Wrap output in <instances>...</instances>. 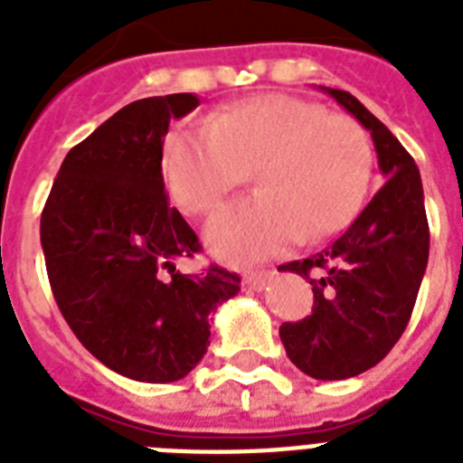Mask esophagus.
I'll return each mask as SVG.
<instances>
[{
  "instance_id": "34e87169",
  "label": "esophagus",
  "mask_w": 463,
  "mask_h": 463,
  "mask_svg": "<svg viewBox=\"0 0 463 463\" xmlns=\"http://www.w3.org/2000/svg\"><path fill=\"white\" fill-rule=\"evenodd\" d=\"M274 276V271H247L245 274V288L247 290H261L267 286V281Z\"/></svg>"
}]
</instances>
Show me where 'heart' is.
I'll list each match as a JSON object with an SVG mask.
<instances>
[{
	"label": "heart",
	"instance_id": "heart-1",
	"mask_svg": "<svg viewBox=\"0 0 463 463\" xmlns=\"http://www.w3.org/2000/svg\"><path fill=\"white\" fill-rule=\"evenodd\" d=\"M163 170L175 202L194 216L216 209L254 170L260 194L228 203L206 223L211 252L240 264L344 231L365 202L373 144L355 119L271 93L175 132Z\"/></svg>",
	"mask_w": 463,
	"mask_h": 463
}]
</instances>
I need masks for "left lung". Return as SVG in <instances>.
Here are the masks:
<instances>
[{
	"instance_id": "8db88e82",
	"label": "left lung",
	"mask_w": 463,
	"mask_h": 463,
	"mask_svg": "<svg viewBox=\"0 0 463 463\" xmlns=\"http://www.w3.org/2000/svg\"><path fill=\"white\" fill-rule=\"evenodd\" d=\"M373 134L384 184L326 250L279 267L307 279L312 315L283 322L290 363L315 380H348L374 367L402 338L430 252L416 160L348 90L322 89Z\"/></svg>"
}]
</instances>
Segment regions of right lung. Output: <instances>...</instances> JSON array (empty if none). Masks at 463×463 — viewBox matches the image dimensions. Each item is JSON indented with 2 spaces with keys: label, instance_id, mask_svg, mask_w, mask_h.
<instances>
[{
  "label": "right lung",
  "instance_id": "obj_1",
  "mask_svg": "<svg viewBox=\"0 0 463 463\" xmlns=\"http://www.w3.org/2000/svg\"><path fill=\"white\" fill-rule=\"evenodd\" d=\"M199 105L192 93L134 100L76 144L40 216V242L57 307L103 365L137 382H175L209 348V315L240 293V276L211 264L167 202V127Z\"/></svg>",
  "mask_w": 463,
  "mask_h": 463
}]
</instances>
